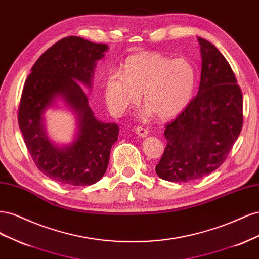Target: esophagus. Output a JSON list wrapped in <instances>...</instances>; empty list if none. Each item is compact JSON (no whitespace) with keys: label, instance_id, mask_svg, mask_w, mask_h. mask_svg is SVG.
<instances>
[{"label":"esophagus","instance_id":"1","mask_svg":"<svg viewBox=\"0 0 259 259\" xmlns=\"http://www.w3.org/2000/svg\"><path fill=\"white\" fill-rule=\"evenodd\" d=\"M135 132H136V134H137L140 138H145V137H147V135H148V131H147L145 127H142V126H137V127L135 128Z\"/></svg>","mask_w":259,"mask_h":259}]
</instances>
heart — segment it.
Masks as SVG:
<instances>
[{
    "instance_id": "obj_1",
    "label": "heart",
    "mask_w": 259,
    "mask_h": 259,
    "mask_svg": "<svg viewBox=\"0 0 259 259\" xmlns=\"http://www.w3.org/2000/svg\"><path fill=\"white\" fill-rule=\"evenodd\" d=\"M197 85V71L186 58L173 59L159 53H138L127 57L123 73H109L105 98L110 110L123 113L136 105L143 93L145 115L155 113L168 120L182 113L190 104Z\"/></svg>"
}]
</instances>
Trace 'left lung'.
<instances>
[{"label": "left lung", "instance_id": "left-lung-1", "mask_svg": "<svg viewBox=\"0 0 259 259\" xmlns=\"http://www.w3.org/2000/svg\"><path fill=\"white\" fill-rule=\"evenodd\" d=\"M202 56L198 95L166 124V147L155 171L167 182L204 177L222 165L243 125V98L230 65L216 46L198 37Z\"/></svg>", "mask_w": 259, "mask_h": 259}]
</instances>
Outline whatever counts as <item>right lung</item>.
I'll list each match as a JSON object with an SVG mask.
<instances>
[{
	"instance_id": "add662e5",
	"label": "right lung",
	"mask_w": 259,
	"mask_h": 259,
	"mask_svg": "<svg viewBox=\"0 0 259 259\" xmlns=\"http://www.w3.org/2000/svg\"><path fill=\"white\" fill-rule=\"evenodd\" d=\"M108 46L80 36L61 38L45 51L23 85L18 124L36 167L60 184L90 186L104 176L112 145L119 136L115 123L98 121L83 85L92 88L96 61ZM61 98L78 116L75 142L59 147L46 135L42 114Z\"/></svg>"
}]
</instances>
